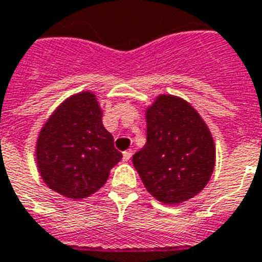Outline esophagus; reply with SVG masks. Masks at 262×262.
<instances>
[{"label": "esophagus", "instance_id": "esophagus-1", "mask_svg": "<svg viewBox=\"0 0 262 262\" xmlns=\"http://www.w3.org/2000/svg\"><path fill=\"white\" fill-rule=\"evenodd\" d=\"M132 155H133V151H132V149H127V151H125V152H123V161H125V162H127V161H129V159L132 158Z\"/></svg>", "mask_w": 262, "mask_h": 262}]
</instances>
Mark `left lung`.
<instances>
[{
  "label": "left lung",
  "instance_id": "obj_1",
  "mask_svg": "<svg viewBox=\"0 0 262 262\" xmlns=\"http://www.w3.org/2000/svg\"><path fill=\"white\" fill-rule=\"evenodd\" d=\"M147 143L133 155L143 184L159 202L188 201L214 170L215 147L209 127L192 105L177 96H158L147 108Z\"/></svg>",
  "mask_w": 262,
  "mask_h": 262
}]
</instances>
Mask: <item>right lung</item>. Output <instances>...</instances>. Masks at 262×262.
<instances>
[{"mask_svg":"<svg viewBox=\"0 0 262 262\" xmlns=\"http://www.w3.org/2000/svg\"><path fill=\"white\" fill-rule=\"evenodd\" d=\"M96 96L81 92L63 101L37 140V165L45 184L63 196L81 199L105 184L122 159L105 130Z\"/></svg>","mask_w":262,"mask_h":262,"instance_id":"right-lung-1","label":"right lung"}]
</instances>
